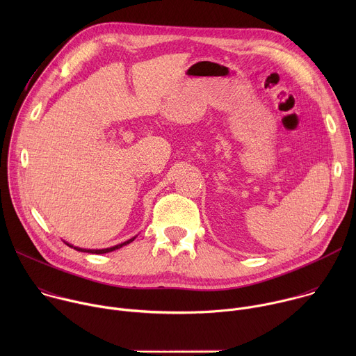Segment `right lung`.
I'll list each match as a JSON object with an SVG mask.
<instances>
[{
	"label": "right lung",
	"instance_id": "add662e5",
	"mask_svg": "<svg viewBox=\"0 0 356 356\" xmlns=\"http://www.w3.org/2000/svg\"><path fill=\"white\" fill-rule=\"evenodd\" d=\"M136 236H134V238H131V239H128V241H125V242H122V243H118V245H115V246H111V248H106V249H83V248H79V246H73V245H70V243H67V242H65L66 245H69L70 248H74L76 250H80V252H88V253H108V252H113V250H115V249H120V248H122V246H125V245H128V243H131L134 239H135Z\"/></svg>",
	"mask_w": 356,
	"mask_h": 356
}]
</instances>
